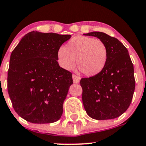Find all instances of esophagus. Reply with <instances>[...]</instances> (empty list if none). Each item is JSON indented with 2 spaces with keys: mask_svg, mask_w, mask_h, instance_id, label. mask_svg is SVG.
<instances>
[{
  "mask_svg": "<svg viewBox=\"0 0 146 146\" xmlns=\"http://www.w3.org/2000/svg\"><path fill=\"white\" fill-rule=\"evenodd\" d=\"M72 77H73V80L74 83H79V82H80V78L79 77V76H76V75L75 74H73Z\"/></svg>",
  "mask_w": 146,
  "mask_h": 146,
  "instance_id": "34e87169",
  "label": "esophagus"
}]
</instances>
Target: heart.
Returning <instances> with one entry per match:
<instances>
[{
	"instance_id": "b5f03b06",
	"label": "heart",
	"mask_w": 146,
	"mask_h": 146,
	"mask_svg": "<svg viewBox=\"0 0 146 146\" xmlns=\"http://www.w3.org/2000/svg\"><path fill=\"white\" fill-rule=\"evenodd\" d=\"M60 66L67 70L77 66L88 77L99 75L103 70L108 59V51L100 39L85 36L72 38L65 47H61L58 53Z\"/></svg>"
}]
</instances>
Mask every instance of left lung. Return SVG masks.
Instances as JSON below:
<instances>
[{"mask_svg":"<svg viewBox=\"0 0 146 146\" xmlns=\"http://www.w3.org/2000/svg\"><path fill=\"white\" fill-rule=\"evenodd\" d=\"M84 35L100 39L108 51V59L102 71L80 80L84 108L94 119H115L129 108L135 90L133 65L129 51L118 39L104 32Z\"/></svg>","mask_w":146,"mask_h":146,"instance_id":"8db88e82","label":"left lung"}]
</instances>
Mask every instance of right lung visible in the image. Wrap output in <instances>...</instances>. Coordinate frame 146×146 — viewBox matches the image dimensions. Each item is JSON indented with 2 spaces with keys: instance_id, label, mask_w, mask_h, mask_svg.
Returning a JSON list of instances; mask_svg holds the SVG:
<instances>
[{
  "instance_id": "obj_1",
  "label": "right lung",
  "mask_w": 146,
  "mask_h": 146,
  "mask_svg": "<svg viewBox=\"0 0 146 146\" xmlns=\"http://www.w3.org/2000/svg\"><path fill=\"white\" fill-rule=\"evenodd\" d=\"M70 37L33 31L12 51L8 94L15 112L27 121L49 123L61 118L73 79L72 73L58 65L57 53Z\"/></svg>"
}]
</instances>
